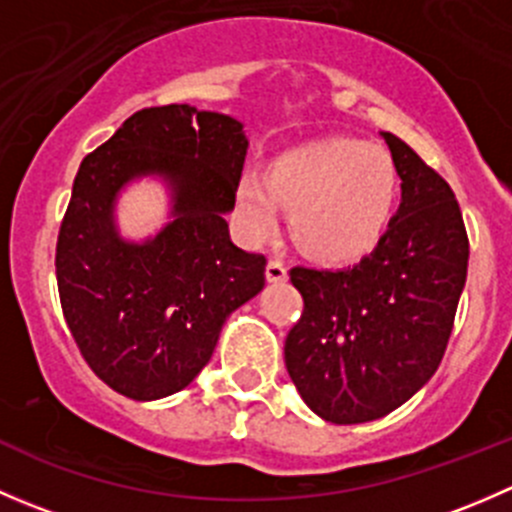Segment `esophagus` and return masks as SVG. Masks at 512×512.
Wrapping results in <instances>:
<instances>
[{"label":"esophagus","mask_w":512,"mask_h":512,"mask_svg":"<svg viewBox=\"0 0 512 512\" xmlns=\"http://www.w3.org/2000/svg\"><path fill=\"white\" fill-rule=\"evenodd\" d=\"M287 280V267L282 260L267 262V282H285Z\"/></svg>","instance_id":"34e87169"}]
</instances>
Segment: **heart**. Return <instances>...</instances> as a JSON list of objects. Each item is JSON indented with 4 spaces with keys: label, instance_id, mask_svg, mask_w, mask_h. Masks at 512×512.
<instances>
[{
    "label": "heart",
    "instance_id": "obj_1",
    "mask_svg": "<svg viewBox=\"0 0 512 512\" xmlns=\"http://www.w3.org/2000/svg\"><path fill=\"white\" fill-rule=\"evenodd\" d=\"M399 195V170L381 146L329 138L294 148L270 165V178L245 173L235 188V223L247 242L280 227V205L309 255L324 262L359 260L384 235Z\"/></svg>",
    "mask_w": 512,
    "mask_h": 512
}]
</instances>
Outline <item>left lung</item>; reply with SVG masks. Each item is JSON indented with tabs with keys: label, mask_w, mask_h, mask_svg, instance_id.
<instances>
[{
	"label": "left lung",
	"mask_w": 512,
	"mask_h": 512,
	"mask_svg": "<svg viewBox=\"0 0 512 512\" xmlns=\"http://www.w3.org/2000/svg\"><path fill=\"white\" fill-rule=\"evenodd\" d=\"M401 178L399 213L347 270L297 265L304 309L285 364L324 421H374L436 374L468 272V235L451 185L394 133H381Z\"/></svg>",
	"instance_id": "1"
}]
</instances>
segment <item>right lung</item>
<instances>
[{
    "mask_svg": "<svg viewBox=\"0 0 512 512\" xmlns=\"http://www.w3.org/2000/svg\"><path fill=\"white\" fill-rule=\"evenodd\" d=\"M242 123L188 103L133 113L81 160L56 242L64 319L91 371L153 401L185 389L213 356L227 314L265 287V255L230 240L225 213L245 165ZM141 174L174 188V223L136 246L112 200Z\"/></svg>",
    "mask_w": 512,
    "mask_h": 512,
    "instance_id": "1",
    "label": "right lung"
}]
</instances>
